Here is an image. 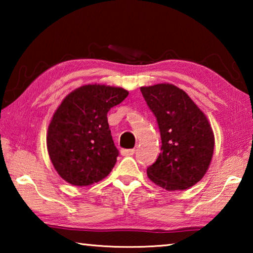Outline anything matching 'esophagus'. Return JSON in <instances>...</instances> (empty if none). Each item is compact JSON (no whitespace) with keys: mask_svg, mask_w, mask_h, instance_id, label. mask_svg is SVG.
<instances>
[{"mask_svg":"<svg viewBox=\"0 0 253 253\" xmlns=\"http://www.w3.org/2000/svg\"><path fill=\"white\" fill-rule=\"evenodd\" d=\"M135 154V149H122L123 156H131Z\"/></svg>","mask_w":253,"mask_h":253,"instance_id":"obj_1","label":"esophagus"}]
</instances>
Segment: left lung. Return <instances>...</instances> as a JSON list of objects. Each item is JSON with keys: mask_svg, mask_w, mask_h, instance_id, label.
Returning <instances> with one entry per match:
<instances>
[{"mask_svg": "<svg viewBox=\"0 0 253 253\" xmlns=\"http://www.w3.org/2000/svg\"><path fill=\"white\" fill-rule=\"evenodd\" d=\"M155 115L162 152L147 176L169 192L187 190L208 172L214 152V134L208 117L190 96L172 84L140 87Z\"/></svg>", "mask_w": 253, "mask_h": 253, "instance_id": "left-lung-1", "label": "left lung"}]
</instances>
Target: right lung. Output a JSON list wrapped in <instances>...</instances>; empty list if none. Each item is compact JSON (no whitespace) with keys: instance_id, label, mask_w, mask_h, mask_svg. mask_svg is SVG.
Listing matches in <instances>:
<instances>
[{"instance_id":"1","label":"right lung","mask_w":253,"mask_h":253,"mask_svg":"<svg viewBox=\"0 0 253 253\" xmlns=\"http://www.w3.org/2000/svg\"><path fill=\"white\" fill-rule=\"evenodd\" d=\"M128 96L121 87L92 84L65 97L51 118L46 148L59 176L71 185L104 179L117 162L107 113Z\"/></svg>"}]
</instances>
